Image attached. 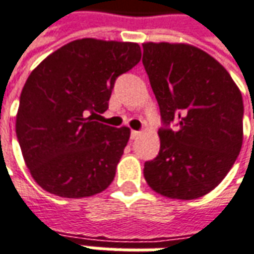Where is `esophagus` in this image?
Returning <instances> with one entry per match:
<instances>
[{
    "instance_id": "esophagus-1",
    "label": "esophagus",
    "mask_w": 254,
    "mask_h": 254,
    "mask_svg": "<svg viewBox=\"0 0 254 254\" xmlns=\"http://www.w3.org/2000/svg\"><path fill=\"white\" fill-rule=\"evenodd\" d=\"M139 134H140V132H139V130H132V132H130V139H136Z\"/></svg>"
}]
</instances>
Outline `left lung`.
I'll return each mask as SVG.
<instances>
[{
	"label": "left lung",
	"mask_w": 254,
	"mask_h": 254,
	"mask_svg": "<svg viewBox=\"0 0 254 254\" xmlns=\"http://www.w3.org/2000/svg\"><path fill=\"white\" fill-rule=\"evenodd\" d=\"M143 65L163 122L160 151L144 163V178L171 199L201 197L239 156L242 94L220 62L189 44L146 43Z\"/></svg>",
	"instance_id": "left-lung-1"
}]
</instances>
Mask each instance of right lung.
Instances as JSON below:
<instances>
[{
    "label": "right lung",
    "mask_w": 254,
    "mask_h": 254,
    "mask_svg": "<svg viewBox=\"0 0 254 254\" xmlns=\"http://www.w3.org/2000/svg\"><path fill=\"white\" fill-rule=\"evenodd\" d=\"M136 43L82 39L48 55L26 80L16 136L39 185L79 199L111 185L129 127L93 121L108 108L117 77L140 61Z\"/></svg>",
    "instance_id": "obj_1"
}]
</instances>
